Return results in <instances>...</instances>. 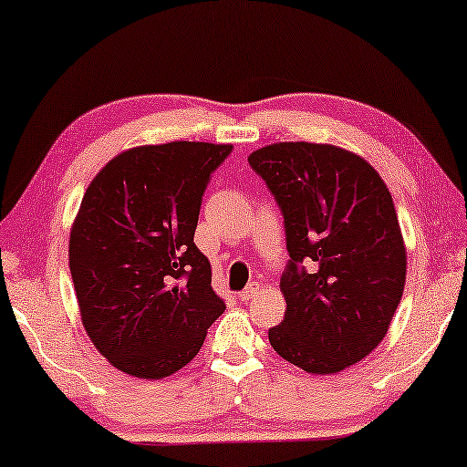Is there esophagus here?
<instances>
[{
    "mask_svg": "<svg viewBox=\"0 0 467 467\" xmlns=\"http://www.w3.org/2000/svg\"><path fill=\"white\" fill-rule=\"evenodd\" d=\"M258 290H261V285H258V282H253L248 285V288H244L238 294V298L242 300V303H248V300H253L254 296H258Z\"/></svg>",
    "mask_w": 467,
    "mask_h": 467,
    "instance_id": "esophagus-1",
    "label": "esophagus"
}]
</instances>
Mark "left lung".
Instances as JSON below:
<instances>
[{
    "instance_id": "8db88e82",
    "label": "left lung",
    "mask_w": 467,
    "mask_h": 467,
    "mask_svg": "<svg viewBox=\"0 0 467 467\" xmlns=\"http://www.w3.org/2000/svg\"><path fill=\"white\" fill-rule=\"evenodd\" d=\"M282 211L290 261L271 347L308 374H336L384 340L405 288L394 202L361 156L327 143H271L248 156Z\"/></svg>"
}]
</instances>
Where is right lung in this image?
I'll use <instances>...</instances> for the list:
<instances>
[{
    "instance_id": "obj_1",
    "label": "right lung",
    "mask_w": 467,
    "mask_h": 467,
    "mask_svg": "<svg viewBox=\"0 0 467 467\" xmlns=\"http://www.w3.org/2000/svg\"><path fill=\"white\" fill-rule=\"evenodd\" d=\"M232 150L204 141L133 148L85 192L70 232V275L91 342L129 376L175 374L225 311L193 232L206 185Z\"/></svg>"
}]
</instances>
